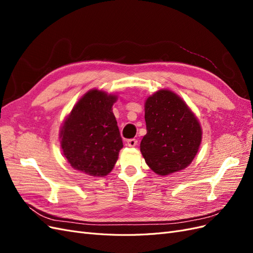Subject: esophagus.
Masks as SVG:
<instances>
[{
  "label": "esophagus",
  "instance_id": "esophagus-1",
  "mask_svg": "<svg viewBox=\"0 0 253 253\" xmlns=\"http://www.w3.org/2000/svg\"><path fill=\"white\" fill-rule=\"evenodd\" d=\"M137 139H135V138H132V139H128L127 141H126V144L128 145V147H131V148H133V147H135V145L137 144Z\"/></svg>",
  "mask_w": 253,
  "mask_h": 253
}]
</instances>
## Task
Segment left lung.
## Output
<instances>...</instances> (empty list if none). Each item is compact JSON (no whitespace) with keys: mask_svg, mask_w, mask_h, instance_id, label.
<instances>
[{"mask_svg":"<svg viewBox=\"0 0 253 253\" xmlns=\"http://www.w3.org/2000/svg\"><path fill=\"white\" fill-rule=\"evenodd\" d=\"M147 134L140 142L145 163L158 175L187 168L200 149L202 127L182 99L169 89H160L144 103Z\"/></svg>","mask_w":253,"mask_h":253,"instance_id":"8db88e82","label":"left lung"}]
</instances>
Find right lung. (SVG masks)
Returning a JSON list of instances; mask_svg holds the SVG:
<instances>
[{
  "label": "right lung",
  "mask_w": 253,
  "mask_h": 253,
  "mask_svg": "<svg viewBox=\"0 0 253 253\" xmlns=\"http://www.w3.org/2000/svg\"><path fill=\"white\" fill-rule=\"evenodd\" d=\"M116 100L117 96L90 89L64 120L60 143L74 169L98 177L113 170L124 147L112 109Z\"/></svg>",
  "instance_id": "right-lung-1"
}]
</instances>
